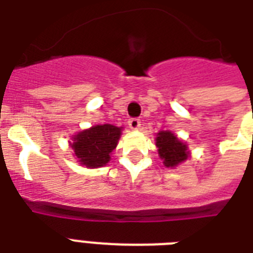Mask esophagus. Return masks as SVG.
<instances>
[{"label":"esophagus","instance_id":"1","mask_svg":"<svg viewBox=\"0 0 253 253\" xmlns=\"http://www.w3.org/2000/svg\"><path fill=\"white\" fill-rule=\"evenodd\" d=\"M128 126L132 130H138L139 127H140V119L139 118H130L128 119Z\"/></svg>","mask_w":253,"mask_h":253}]
</instances>
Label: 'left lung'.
<instances>
[{
    "instance_id": "8db88e82",
    "label": "left lung",
    "mask_w": 253,
    "mask_h": 253,
    "mask_svg": "<svg viewBox=\"0 0 253 253\" xmlns=\"http://www.w3.org/2000/svg\"><path fill=\"white\" fill-rule=\"evenodd\" d=\"M159 156L167 168L177 167L189 158L188 146L170 131H160L156 136Z\"/></svg>"
}]
</instances>
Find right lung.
Instances as JSON below:
<instances>
[{
  "instance_id": "right-lung-1",
  "label": "right lung",
  "mask_w": 253,
  "mask_h": 253,
  "mask_svg": "<svg viewBox=\"0 0 253 253\" xmlns=\"http://www.w3.org/2000/svg\"><path fill=\"white\" fill-rule=\"evenodd\" d=\"M122 127L97 125L80 131L71 143L75 156L86 168H99L110 162V154L118 144Z\"/></svg>"
}]
</instances>
